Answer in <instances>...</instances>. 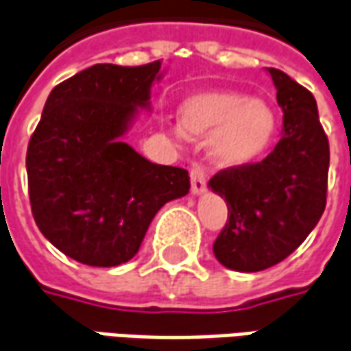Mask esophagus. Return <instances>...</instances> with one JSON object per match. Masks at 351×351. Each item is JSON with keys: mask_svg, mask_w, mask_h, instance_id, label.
Listing matches in <instances>:
<instances>
[{"mask_svg": "<svg viewBox=\"0 0 351 351\" xmlns=\"http://www.w3.org/2000/svg\"><path fill=\"white\" fill-rule=\"evenodd\" d=\"M190 180H192V194L199 195L206 192V184H207V175L206 171L202 169L199 165L192 167L190 171Z\"/></svg>", "mask_w": 351, "mask_h": 351, "instance_id": "esophagus-1", "label": "esophagus"}]
</instances>
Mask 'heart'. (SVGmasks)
<instances>
[{
	"label": "heart",
	"instance_id": "obj_1",
	"mask_svg": "<svg viewBox=\"0 0 351 351\" xmlns=\"http://www.w3.org/2000/svg\"><path fill=\"white\" fill-rule=\"evenodd\" d=\"M276 128L273 107L238 92H197L178 107V130L192 140L211 136V156L226 167L245 165L263 156Z\"/></svg>",
	"mask_w": 351,
	"mask_h": 351
}]
</instances>
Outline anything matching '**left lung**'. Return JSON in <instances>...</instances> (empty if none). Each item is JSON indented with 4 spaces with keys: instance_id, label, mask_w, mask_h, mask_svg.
<instances>
[{
    "instance_id": "left-lung-1",
    "label": "left lung",
    "mask_w": 351,
    "mask_h": 351,
    "mask_svg": "<svg viewBox=\"0 0 351 351\" xmlns=\"http://www.w3.org/2000/svg\"><path fill=\"white\" fill-rule=\"evenodd\" d=\"M282 109V138L256 165L217 173L228 221L213 244L221 265L257 273L280 263L315 228L326 206L328 140L313 94L278 69H267Z\"/></svg>"
}]
</instances>
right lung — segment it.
<instances>
[{
    "mask_svg": "<svg viewBox=\"0 0 351 351\" xmlns=\"http://www.w3.org/2000/svg\"><path fill=\"white\" fill-rule=\"evenodd\" d=\"M161 76V61L94 65L45 101L26 152L30 206L40 232L78 263L130 261L157 211L190 190L186 169L156 165L123 142Z\"/></svg>",
    "mask_w": 351,
    "mask_h": 351,
    "instance_id": "add662e5",
    "label": "right lung"
}]
</instances>
